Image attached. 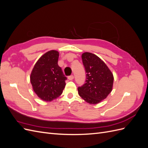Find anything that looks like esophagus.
<instances>
[{"label": "esophagus", "instance_id": "1", "mask_svg": "<svg viewBox=\"0 0 148 148\" xmlns=\"http://www.w3.org/2000/svg\"><path fill=\"white\" fill-rule=\"evenodd\" d=\"M73 78H74V76L73 75L69 76V77H68V79L69 80H72V79H73Z\"/></svg>", "mask_w": 148, "mask_h": 148}]
</instances>
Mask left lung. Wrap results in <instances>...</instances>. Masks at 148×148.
Returning <instances> with one entry per match:
<instances>
[{
    "mask_svg": "<svg viewBox=\"0 0 148 148\" xmlns=\"http://www.w3.org/2000/svg\"><path fill=\"white\" fill-rule=\"evenodd\" d=\"M82 57L86 78L85 83L78 88V95L88 103L96 104L112 91L113 74L104 62L93 53L84 52Z\"/></svg>",
    "mask_w": 148,
    "mask_h": 148,
    "instance_id": "left-lung-1",
    "label": "left lung"
}]
</instances>
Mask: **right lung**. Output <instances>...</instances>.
<instances>
[{"instance_id":"add662e5","label":"right lung","mask_w":148,"mask_h":148,"mask_svg":"<svg viewBox=\"0 0 148 148\" xmlns=\"http://www.w3.org/2000/svg\"><path fill=\"white\" fill-rule=\"evenodd\" d=\"M59 53L50 51L40 57L30 76L33 90L42 100L49 102L59 97L67 79L58 65Z\"/></svg>"}]
</instances>
